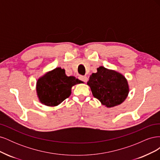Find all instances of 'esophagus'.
<instances>
[{"mask_svg": "<svg viewBox=\"0 0 160 160\" xmlns=\"http://www.w3.org/2000/svg\"><path fill=\"white\" fill-rule=\"evenodd\" d=\"M79 79L81 81L85 82V83H87V82H88V77H86L85 75H80V76L79 77Z\"/></svg>", "mask_w": 160, "mask_h": 160, "instance_id": "1", "label": "esophagus"}]
</instances>
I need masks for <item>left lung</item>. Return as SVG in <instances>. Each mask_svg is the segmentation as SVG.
<instances>
[{"label": "left lung", "instance_id": "8db88e82", "mask_svg": "<svg viewBox=\"0 0 160 160\" xmlns=\"http://www.w3.org/2000/svg\"><path fill=\"white\" fill-rule=\"evenodd\" d=\"M97 70L88 82L94 98L108 108L122 104L129 91L126 78L120 72L103 66Z\"/></svg>", "mask_w": 160, "mask_h": 160}]
</instances>
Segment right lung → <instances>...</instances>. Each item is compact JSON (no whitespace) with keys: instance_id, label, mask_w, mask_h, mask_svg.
Instances as JSON below:
<instances>
[{"instance_id":"add662e5","label":"right lung","mask_w":160,"mask_h":160,"mask_svg":"<svg viewBox=\"0 0 160 160\" xmlns=\"http://www.w3.org/2000/svg\"><path fill=\"white\" fill-rule=\"evenodd\" d=\"M81 83L83 82L74 76H67L64 69L57 67L38 79L37 97L42 104L54 107L69 98L72 86Z\"/></svg>"}]
</instances>
